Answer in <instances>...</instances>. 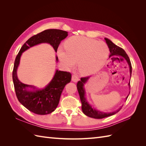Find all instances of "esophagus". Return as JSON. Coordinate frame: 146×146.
Masks as SVG:
<instances>
[{
  "mask_svg": "<svg viewBox=\"0 0 146 146\" xmlns=\"http://www.w3.org/2000/svg\"><path fill=\"white\" fill-rule=\"evenodd\" d=\"M78 80H79V78H78V76H77V75H75V74L72 75V80L73 82H77L78 81Z\"/></svg>",
  "mask_w": 146,
  "mask_h": 146,
  "instance_id": "obj_1",
  "label": "esophagus"
}]
</instances>
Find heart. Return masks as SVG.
Returning <instances> with one entry per match:
<instances>
[{"label":"heart","mask_w":146,"mask_h":146,"mask_svg":"<svg viewBox=\"0 0 146 146\" xmlns=\"http://www.w3.org/2000/svg\"><path fill=\"white\" fill-rule=\"evenodd\" d=\"M65 49L60 48L59 58L63 64L71 68L77 62L79 72L88 76L100 69L107 60L109 49L104 42L85 36H74L64 44Z\"/></svg>","instance_id":"heart-1"}]
</instances>
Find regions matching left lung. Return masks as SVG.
<instances>
[{
  "label": "left lung",
  "instance_id": "8db88e82",
  "mask_svg": "<svg viewBox=\"0 0 146 146\" xmlns=\"http://www.w3.org/2000/svg\"><path fill=\"white\" fill-rule=\"evenodd\" d=\"M106 42H107V45L109 47L110 49V54L109 57L113 56L114 55H121L123 57H124L125 59L127 60V61L128 62L130 66V77H131V64L130 62V60L129 56L127 55V54H126V52H125V50L122 48L121 47H119L117 46H116V44L111 42L110 39H107V38H105ZM90 77H82L80 78V81H78L77 84V88L78 90V92L79 96H80V100L82 102V109L83 113L85 114V115L89 116L90 117H93L95 119H102L106 117H108L110 116H112L113 114L117 113V112H119L120 111V110L122 108H119L117 110H116V111L114 112H111V113H104V112H101L99 111H98L95 109H93L91 106L87 102V101L86 100V98H85V90L83 88V85L85 84L86 81L88 80V79ZM129 86H130V83L129 82ZM128 96L127 97L126 99L128 98Z\"/></svg>",
  "mask_w": 146,
  "mask_h": 146
}]
</instances>
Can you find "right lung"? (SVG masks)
I'll return each instance as SVG.
<instances>
[{
	"label": "right lung",
	"mask_w": 146,
	"mask_h": 146,
	"mask_svg": "<svg viewBox=\"0 0 146 146\" xmlns=\"http://www.w3.org/2000/svg\"><path fill=\"white\" fill-rule=\"evenodd\" d=\"M68 33L66 31L58 29L43 31L29 38L22 46L16 57L13 70V81L16 97L22 105L35 114L44 115L54 111L59 104L64 86L71 80V74L56 70L54 77L45 88L41 90L28 91V87L33 86L21 82L17 76L16 71L21 56L30 47L42 42L49 43L56 52L60 42L68 36ZM56 60L58 61L57 57Z\"/></svg>",
	"instance_id": "1"
}]
</instances>
